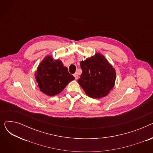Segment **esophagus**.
<instances>
[{"label": "esophagus", "instance_id": "1", "mask_svg": "<svg viewBox=\"0 0 153 153\" xmlns=\"http://www.w3.org/2000/svg\"><path fill=\"white\" fill-rule=\"evenodd\" d=\"M74 76L75 77V79H76V80L78 79V75H77V73H75V74H74Z\"/></svg>", "mask_w": 153, "mask_h": 153}]
</instances>
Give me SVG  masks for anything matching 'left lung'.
<instances>
[{
    "label": "left lung",
    "mask_w": 153,
    "mask_h": 153,
    "mask_svg": "<svg viewBox=\"0 0 153 153\" xmlns=\"http://www.w3.org/2000/svg\"><path fill=\"white\" fill-rule=\"evenodd\" d=\"M82 72L77 80L87 95L100 99L107 95L113 89L116 72L108 61L100 53H96L80 63Z\"/></svg>",
    "instance_id": "obj_1"
}]
</instances>
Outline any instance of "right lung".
I'll list each match as a JSON object with an SVG mask.
<instances>
[{
  "label": "right lung",
  "instance_id": "obj_1",
  "mask_svg": "<svg viewBox=\"0 0 153 153\" xmlns=\"http://www.w3.org/2000/svg\"><path fill=\"white\" fill-rule=\"evenodd\" d=\"M35 76L39 90L49 96L60 94L75 79L61 60H54L49 55L40 62Z\"/></svg>",
  "mask_w": 153,
  "mask_h": 153
}]
</instances>
